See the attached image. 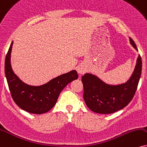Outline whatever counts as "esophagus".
<instances>
[{
  "instance_id": "esophagus-1",
  "label": "esophagus",
  "mask_w": 147,
  "mask_h": 147,
  "mask_svg": "<svg viewBox=\"0 0 147 147\" xmlns=\"http://www.w3.org/2000/svg\"><path fill=\"white\" fill-rule=\"evenodd\" d=\"M77 71H78V73L79 74H83L86 72V69L83 65H80L79 66H78L77 68Z\"/></svg>"
}]
</instances>
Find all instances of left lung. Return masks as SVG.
<instances>
[{"mask_svg": "<svg viewBox=\"0 0 147 147\" xmlns=\"http://www.w3.org/2000/svg\"><path fill=\"white\" fill-rule=\"evenodd\" d=\"M130 43L138 50L134 41L129 37ZM142 71V61L139 55L134 71L123 84L111 85L105 83L97 76L85 74L82 77L84 97L90 110L99 114H111L125 108L131 101L137 89Z\"/></svg>", "mask_w": 147, "mask_h": 147, "instance_id": "8db88e82", "label": "left lung"}]
</instances>
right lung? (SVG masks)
Instances as JSON below:
<instances>
[{"mask_svg": "<svg viewBox=\"0 0 147 147\" xmlns=\"http://www.w3.org/2000/svg\"><path fill=\"white\" fill-rule=\"evenodd\" d=\"M13 41L9 48L5 63V72L9 88L13 101L20 108L30 113L41 115L50 110L57 103L62 90L69 83L78 78L77 71L54 78L41 86H31L24 83L14 74L11 65Z\"/></svg>", "mask_w": 147, "mask_h": 147, "instance_id": "right-lung-1", "label": "right lung"}]
</instances>
